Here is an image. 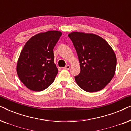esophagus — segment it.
<instances>
[{
  "label": "esophagus",
  "instance_id": "obj_1",
  "mask_svg": "<svg viewBox=\"0 0 131 131\" xmlns=\"http://www.w3.org/2000/svg\"><path fill=\"white\" fill-rule=\"evenodd\" d=\"M70 68V66L69 65H67V66H66L65 67H64V69L66 70H69Z\"/></svg>",
  "mask_w": 131,
  "mask_h": 131
}]
</instances>
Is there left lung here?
I'll return each instance as SVG.
<instances>
[{"label": "left lung", "instance_id": "8db88e82", "mask_svg": "<svg viewBox=\"0 0 131 131\" xmlns=\"http://www.w3.org/2000/svg\"><path fill=\"white\" fill-rule=\"evenodd\" d=\"M68 36L74 45L80 63V74L75 76L76 83L86 92L103 89L115 74L117 59L113 49L95 34L74 31Z\"/></svg>", "mask_w": 131, "mask_h": 131}]
</instances>
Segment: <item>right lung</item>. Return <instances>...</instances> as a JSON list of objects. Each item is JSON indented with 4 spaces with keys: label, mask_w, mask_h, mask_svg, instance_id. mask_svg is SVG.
<instances>
[{
    "label": "right lung",
    "mask_w": 131,
    "mask_h": 131,
    "mask_svg": "<svg viewBox=\"0 0 131 131\" xmlns=\"http://www.w3.org/2000/svg\"><path fill=\"white\" fill-rule=\"evenodd\" d=\"M62 33L48 31L32 36L23 47L17 64V73L26 86L43 91L54 81L58 68L54 63L53 48Z\"/></svg>",
    "instance_id": "right-lung-1"
}]
</instances>
